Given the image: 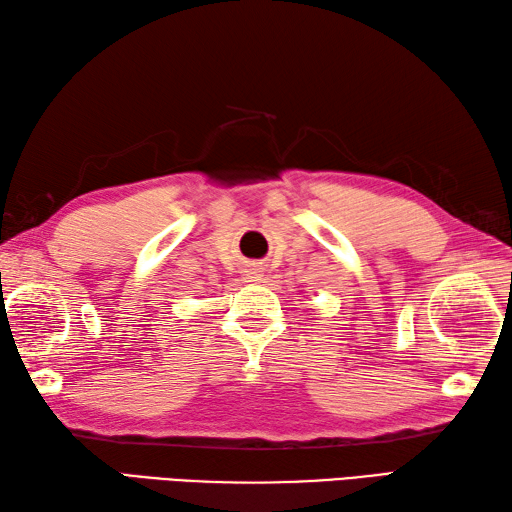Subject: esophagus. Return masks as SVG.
I'll return each instance as SVG.
<instances>
[{
	"label": "esophagus",
	"instance_id": "esophagus-1",
	"mask_svg": "<svg viewBox=\"0 0 512 512\" xmlns=\"http://www.w3.org/2000/svg\"><path fill=\"white\" fill-rule=\"evenodd\" d=\"M260 276H263V274H260L258 269H247V271H245L247 283H256V280H260Z\"/></svg>",
	"mask_w": 512,
	"mask_h": 512
}]
</instances>
